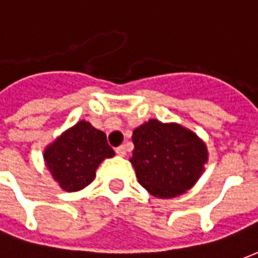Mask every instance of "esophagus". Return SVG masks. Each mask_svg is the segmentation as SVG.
<instances>
[{
    "mask_svg": "<svg viewBox=\"0 0 258 258\" xmlns=\"http://www.w3.org/2000/svg\"><path fill=\"white\" fill-rule=\"evenodd\" d=\"M125 146L124 145H120L116 148V153H117L118 156H125Z\"/></svg>",
    "mask_w": 258,
    "mask_h": 258,
    "instance_id": "obj_1",
    "label": "esophagus"
}]
</instances>
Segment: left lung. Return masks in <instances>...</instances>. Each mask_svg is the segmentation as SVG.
Segmentation results:
<instances>
[{
  "mask_svg": "<svg viewBox=\"0 0 258 258\" xmlns=\"http://www.w3.org/2000/svg\"><path fill=\"white\" fill-rule=\"evenodd\" d=\"M133 163L140 184L156 198H175L194 186L207 162L206 145L178 124L152 118L133 133Z\"/></svg>",
  "mask_w": 258,
  "mask_h": 258,
  "instance_id": "obj_1",
  "label": "left lung"
}]
</instances>
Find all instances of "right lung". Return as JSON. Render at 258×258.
Here are the masks:
<instances>
[{
    "label": "right lung",
    "mask_w": 258,
    "mask_h": 258,
    "mask_svg": "<svg viewBox=\"0 0 258 258\" xmlns=\"http://www.w3.org/2000/svg\"><path fill=\"white\" fill-rule=\"evenodd\" d=\"M114 156L106 135L88 121H79L44 152V160L59 186L76 192L92 182L95 170L106 157Z\"/></svg>",
    "instance_id": "right-lung-1"
}]
</instances>
